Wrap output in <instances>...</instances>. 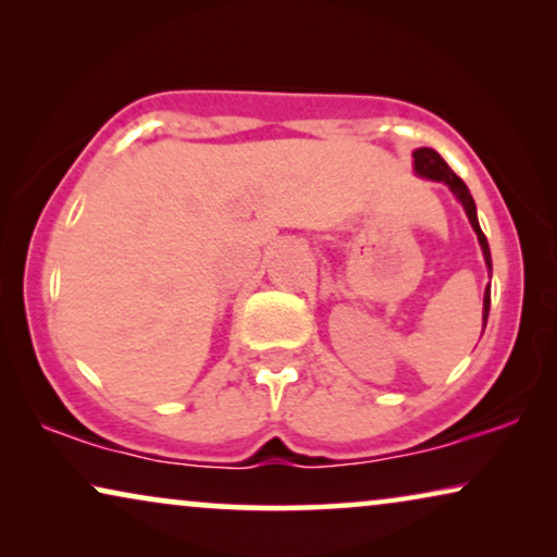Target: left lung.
Here are the masks:
<instances>
[{
    "label": "left lung",
    "instance_id": "8db88e82",
    "mask_svg": "<svg viewBox=\"0 0 557 557\" xmlns=\"http://www.w3.org/2000/svg\"><path fill=\"white\" fill-rule=\"evenodd\" d=\"M413 170H416L418 177L444 182V185H448V189H451V193L456 195V200H459V202L463 205V210H467L469 223H471V227H474V233H476V238H479V246H482L484 263H486V269H490V276H492L490 243H486V235L482 233V227H479L476 205H474V197L469 195V187L463 185L461 177H456L454 170L444 162V159H441L438 151H433V149H429V147L413 151ZM490 301H492V292H490V286H486V292H484V326H486V317H490Z\"/></svg>",
    "mask_w": 557,
    "mask_h": 557
}]
</instances>
